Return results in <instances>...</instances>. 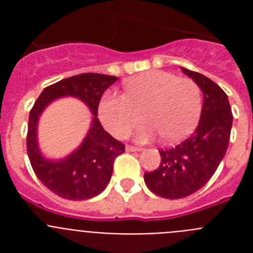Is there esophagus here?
Segmentation results:
<instances>
[{
    "label": "esophagus",
    "instance_id": "34e87169",
    "mask_svg": "<svg viewBox=\"0 0 253 253\" xmlns=\"http://www.w3.org/2000/svg\"><path fill=\"white\" fill-rule=\"evenodd\" d=\"M125 149H126V152H140L142 151V148H140V147H134V146H126L125 147Z\"/></svg>",
    "mask_w": 253,
    "mask_h": 253
}]
</instances>
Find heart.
Listing matches in <instances>:
<instances>
[{
  "label": "heart",
  "instance_id": "1",
  "mask_svg": "<svg viewBox=\"0 0 253 253\" xmlns=\"http://www.w3.org/2000/svg\"><path fill=\"white\" fill-rule=\"evenodd\" d=\"M203 109L199 84L166 71H147L129 78L124 95L107 92L99 104V116L106 130L124 138L140 119L147 123L137 133L139 140L162 135L167 142L184 139L198 125Z\"/></svg>",
  "mask_w": 253,
  "mask_h": 253
}]
</instances>
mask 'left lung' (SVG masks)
<instances>
[{"label":"left lung","instance_id":"8db88e82","mask_svg":"<svg viewBox=\"0 0 253 253\" xmlns=\"http://www.w3.org/2000/svg\"><path fill=\"white\" fill-rule=\"evenodd\" d=\"M204 95L198 128L177 146L161 149V163L144 173L148 189L166 199L186 198L211 178L224 157L231 137V105L224 91L207 76L182 68Z\"/></svg>","mask_w":253,"mask_h":253}]
</instances>
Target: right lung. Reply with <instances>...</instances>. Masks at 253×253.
Here are the masks:
<instances>
[{
	"mask_svg": "<svg viewBox=\"0 0 253 253\" xmlns=\"http://www.w3.org/2000/svg\"><path fill=\"white\" fill-rule=\"evenodd\" d=\"M118 81L115 76L81 73L45 87L30 110L26 149L31 167L42 184L51 193L68 200H86L99 195L107 186L114 161L125 152V144L102 128L96 118L105 91ZM60 95H75L84 101L94 114L89 135L82 147L62 161H48L40 154L36 144L39 115L50 101Z\"/></svg>",
	"mask_w": 253,
	"mask_h": 253,
	"instance_id": "obj_1",
	"label": "right lung"
}]
</instances>
